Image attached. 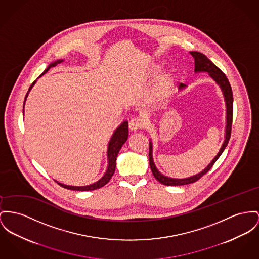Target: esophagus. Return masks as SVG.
Listing matches in <instances>:
<instances>
[{"mask_svg": "<svg viewBox=\"0 0 259 259\" xmlns=\"http://www.w3.org/2000/svg\"><path fill=\"white\" fill-rule=\"evenodd\" d=\"M142 126H143V121L141 119H138V118H134L128 122V127H130L131 132H137Z\"/></svg>", "mask_w": 259, "mask_h": 259, "instance_id": "obj_1", "label": "esophagus"}]
</instances>
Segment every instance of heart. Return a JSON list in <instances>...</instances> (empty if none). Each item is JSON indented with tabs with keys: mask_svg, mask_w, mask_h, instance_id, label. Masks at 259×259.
Returning <instances> with one entry per match:
<instances>
[{
	"mask_svg": "<svg viewBox=\"0 0 259 259\" xmlns=\"http://www.w3.org/2000/svg\"><path fill=\"white\" fill-rule=\"evenodd\" d=\"M161 71H162V68L160 66H153L150 70V74L151 76L156 77L161 73ZM172 82H174V78L171 73H166L160 78V80L156 85L154 97H153L156 103L159 104L164 100V98L168 95V93L172 88Z\"/></svg>",
	"mask_w": 259,
	"mask_h": 259,
	"instance_id": "b5f03b06",
	"label": "heart"
}]
</instances>
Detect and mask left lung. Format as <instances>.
Returning a JSON list of instances; mask_svg holds the SVG:
<instances>
[{
	"label": "left lung",
	"instance_id": "8db88e82",
	"mask_svg": "<svg viewBox=\"0 0 259 259\" xmlns=\"http://www.w3.org/2000/svg\"><path fill=\"white\" fill-rule=\"evenodd\" d=\"M190 55L193 57L194 59V72L198 73V72H208V74L210 75V77L220 87L222 92H223V96H224L225 103H226V128H225V139L219 152L217 153V155L215 156L212 161L207 165L202 171L194 176H191L189 178H185V179H174L167 177L165 175H163L162 172H159V170L156 168L155 163L153 161V145H152V141H149V164H150V168L153 176L155 177L156 180L165 185V186H184V185H189L192 184L196 181H198L203 175H205L214 165V163L218 160V158L223 153V151L226 148V146L229 143V140L231 138V130H232V121H233V92H232V88L230 85V82L227 78V76L223 73V71L219 68H217L204 54L202 53L196 52V51H191ZM187 87L186 84L180 83L179 85V90L184 89Z\"/></svg>",
	"mask_w": 259,
	"mask_h": 259
}]
</instances>
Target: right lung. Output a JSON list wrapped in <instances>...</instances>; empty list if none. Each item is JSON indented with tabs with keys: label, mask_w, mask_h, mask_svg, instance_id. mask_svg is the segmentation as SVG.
<instances>
[{
	"label": "right lung",
	"mask_w": 259,
	"mask_h": 259,
	"mask_svg": "<svg viewBox=\"0 0 259 259\" xmlns=\"http://www.w3.org/2000/svg\"><path fill=\"white\" fill-rule=\"evenodd\" d=\"M64 62V60H58L54 63H51L48 68L45 69L42 74L40 76H42L44 73H46L49 69H51L52 67L57 66L58 64ZM39 76V77H40ZM36 80L34 82L31 84V87H29L28 89V92L26 93V96H25V100L28 96V93L29 91L31 90V88L33 87L35 84ZM25 100H24V104H25ZM24 104H23V113H24ZM128 137V122L127 121H122L121 124L118 126V128L114 132L112 138H110V141L108 143V149H107V159H108V166H107V169H106V172H104L103 177L98 180L97 182H95L94 184H91V185H88V186H82V187H75V186H68V185H64V184H61L59 182H57L61 187L65 188V189H68V190H79V191H84V190H97V189H100L104 187L109 181L110 179L112 178V176L114 175L115 172V169H116V161H117V156L119 154V151L121 150V146L123 145V143L126 141Z\"/></svg>",
	"instance_id": "obj_1"
}]
</instances>
